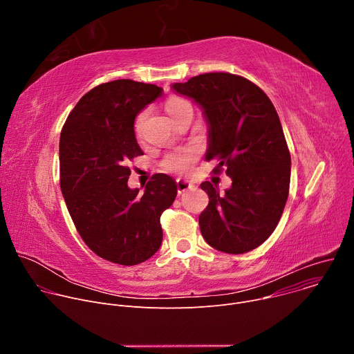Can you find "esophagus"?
<instances>
[{"instance_id":"esophagus-1","label":"esophagus","mask_w":354,"mask_h":354,"mask_svg":"<svg viewBox=\"0 0 354 354\" xmlns=\"http://www.w3.org/2000/svg\"><path fill=\"white\" fill-rule=\"evenodd\" d=\"M193 186H192V183L189 182V180H185V179H178L176 180V189H178V193L179 194H182V193H185L186 190H189V189H192Z\"/></svg>"}]
</instances>
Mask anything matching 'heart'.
Segmentation results:
<instances>
[{"label": "heart", "instance_id": "heart-1", "mask_svg": "<svg viewBox=\"0 0 354 354\" xmlns=\"http://www.w3.org/2000/svg\"><path fill=\"white\" fill-rule=\"evenodd\" d=\"M186 108H192V106L186 99H183L180 96H171V97H168L167 104H165V109H167V112L169 113V116L172 119H175ZM138 120L136 123V131H138ZM197 156H198V153H197L196 148L176 149V151H172V153H169L164 157V160L161 162V167L165 171H169V172L187 174L193 169L194 162L197 160Z\"/></svg>", "mask_w": 354, "mask_h": 354}]
</instances>
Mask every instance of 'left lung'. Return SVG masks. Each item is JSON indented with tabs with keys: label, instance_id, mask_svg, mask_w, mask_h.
<instances>
[{
	"label": "left lung",
	"instance_id": "obj_1",
	"mask_svg": "<svg viewBox=\"0 0 354 354\" xmlns=\"http://www.w3.org/2000/svg\"><path fill=\"white\" fill-rule=\"evenodd\" d=\"M172 88L205 109L206 160L218 161L213 172L232 179L223 194L212 182L200 185L210 198L198 217L201 235L225 254L258 248L277 227L290 189V151L272 100L257 84L230 73L200 74Z\"/></svg>",
	"mask_w": 354,
	"mask_h": 354
}]
</instances>
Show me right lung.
I'll return each mask as SVG.
<instances>
[{"label":"right lung","mask_w":354,"mask_h":354,"mask_svg":"<svg viewBox=\"0 0 354 354\" xmlns=\"http://www.w3.org/2000/svg\"><path fill=\"white\" fill-rule=\"evenodd\" d=\"M162 88L133 80L100 84L86 92L60 134V187L73 223L88 248L109 262L133 266L162 242L161 214L172 206L176 185L165 174L129 189V161L142 156L136 116Z\"/></svg>","instance_id":"obj_1"}]
</instances>
